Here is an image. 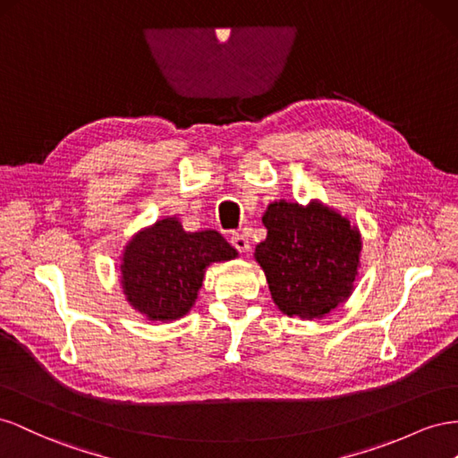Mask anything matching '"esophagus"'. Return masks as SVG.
Here are the masks:
<instances>
[{
  "mask_svg": "<svg viewBox=\"0 0 458 458\" xmlns=\"http://www.w3.org/2000/svg\"><path fill=\"white\" fill-rule=\"evenodd\" d=\"M230 242H232V245L236 247V250L240 251V253H247L251 250V243H250V238L247 236H243V233H232V238H230Z\"/></svg>",
  "mask_w": 458,
  "mask_h": 458,
  "instance_id": "esophagus-1",
  "label": "esophagus"
}]
</instances>
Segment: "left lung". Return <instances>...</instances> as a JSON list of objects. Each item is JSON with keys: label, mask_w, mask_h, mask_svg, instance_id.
Masks as SVG:
<instances>
[{"label": "left lung", "mask_w": 458, "mask_h": 458, "mask_svg": "<svg viewBox=\"0 0 458 458\" xmlns=\"http://www.w3.org/2000/svg\"><path fill=\"white\" fill-rule=\"evenodd\" d=\"M267 240L255 247L272 301L287 317L322 318L347 301L360 267V233L320 201H274L263 215Z\"/></svg>", "instance_id": "obj_1"}]
</instances>
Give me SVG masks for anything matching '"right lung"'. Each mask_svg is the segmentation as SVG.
Instances as JSON below:
<instances>
[{
  "label": "right lung",
  "instance_id": "add662e5",
  "mask_svg": "<svg viewBox=\"0 0 458 458\" xmlns=\"http://www.w3.org/2000/svg\"><path fill=\"white\" fill-rule=\"evenodd\" d=\"M236 257L216 230L186 232L174 216L157 220L124 247L123 292L149 320H178L198 299L207 267Z\"/></svg>",
  "mask_w": 458,
  "mask_h": 458
}]
</instances>
